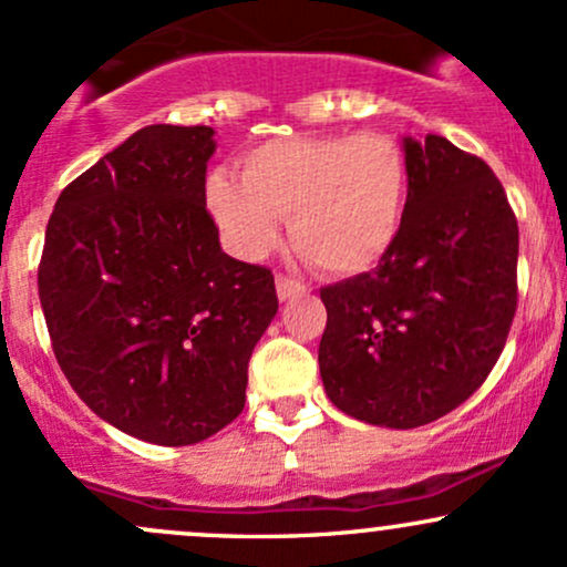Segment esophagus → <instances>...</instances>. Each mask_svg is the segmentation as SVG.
Wrapping results in <instances>:
<instances>
[{"label":"esophagus","instance_id":"esophagus-1","mask_svg":"<svg viewBox=\"0 0 567 567\" xmlns=\"http://www.w3.org/2000/svg\"><path fill=\"white\" fill-rule=\"evenodd\" d=\"M298 293H307V285L298 282V279H293V277H285V274H277L279 301H288V298H293Z\"/></svg>","mask_w":567,"mask_h":567}]
</instances>
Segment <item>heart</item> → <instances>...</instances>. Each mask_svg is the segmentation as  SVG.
<instances>
[{"label": "heart", "mask_w": 567, "mask_h": 567, "mask_svg": "<svg viewBox=\"0 0 567 567\" xmlns=\"http://www.w3.org/2000/svg\"><path fill=\"white\" fill-rule=\"evenodd\" d=\"M239 177H209L207 204L241 258H264L290 217L317 269L352 277L390 252L406 213V155L382 132L271 140L241 158Z\"/></svg>", "instance_id": "b5f03b06"}]
</instances>
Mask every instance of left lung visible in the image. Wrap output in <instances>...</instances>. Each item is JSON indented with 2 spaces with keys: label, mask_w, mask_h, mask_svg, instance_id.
I'll return each mask as SVG.
<instances>
[{
  "label": "left lung",
  "mask_w": 567,
  "mask_h": 567,
  "mask_svg": "<svg viewBox=\"0 0 567 567\" xmlns=\"http://www.w3.org/2000/svg\"><path fill=\"white\" fill-rule=\"evenodd\" d=\"M409 196L374 271L320 290V377L336 409L369 425H427L482 388L516 312L519 226L478 155L403 140Z\"/></svg>",
  "instance_id": "left-lung-1"
}]
</instances>
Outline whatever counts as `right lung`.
Returning <instances> with one entry per match:
<instances>
[{"mask_svg":"<svg viewBox=\"0 0 567 567\" xmlns=\"http://www.w3.org/2000/svg\"><path fill=\"white\" fill-rule=\"evenodd\" d=\"M209 126H145L61 190L40 303L72 390L117 431L185 446L245 409L277 315L266 266L220 250L207 213Z\"/></svg>","mask_w":567,"mask_h":567,"instance_id":"add662e5","label":"right lung"}]
</instances>
